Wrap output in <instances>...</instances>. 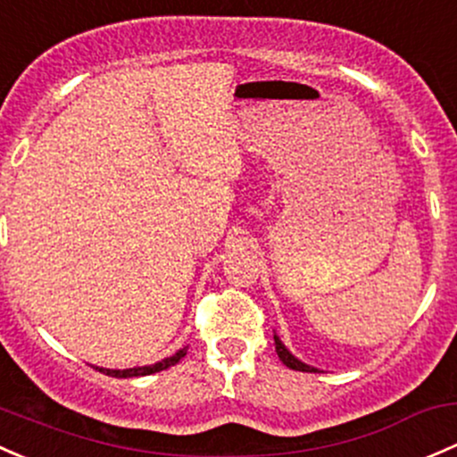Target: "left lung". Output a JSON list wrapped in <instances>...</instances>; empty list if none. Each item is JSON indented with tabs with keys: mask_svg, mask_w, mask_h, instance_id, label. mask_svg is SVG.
<instances>
[{
	"mask_svg": "<svg viewBox=\"0 0 457 457\" xmlns=\"http://www.w3.org/2000/svg\"><path fill=\"white\" fill-rule=\"evenodd\" d=\"M273 342H276V353H278V357H280V361L285 363L287 368L297 370V372H317V368L306 366V363H302L300 359L293 357V354L289 353V350L285 348V344L280 342V337H278V335H273Z\"/></svg>",
	"mask_w": 457,
	"mask_h": 457,
	"instance_id": "left-lung-1",
	"label": "left lung"
}]
</instances>
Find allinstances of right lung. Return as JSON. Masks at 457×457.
<instances>
[{
	"mask_svg": "<svg viewBox=\"0 0 457 457\" xmlns=\"http://www.w3.org/2000/svg\"><path fill=\"white\" fill-rule=\"evenodd\" d=\"M186 353H188V345H184V348L177 350L172 357H166L162 359V361L153 363V366H142V368H129V370H109V368H96L98 372L107 374V377H115V378H129V377H146V374H155V372H162V370L175 366V363H179L181 359L186 357Z\"/></svg>",
	"mask_w": 457,
	"mask_h": 457,
	"instance_id": "add662e5",
	"label": "right lung"
}]
</instances>
